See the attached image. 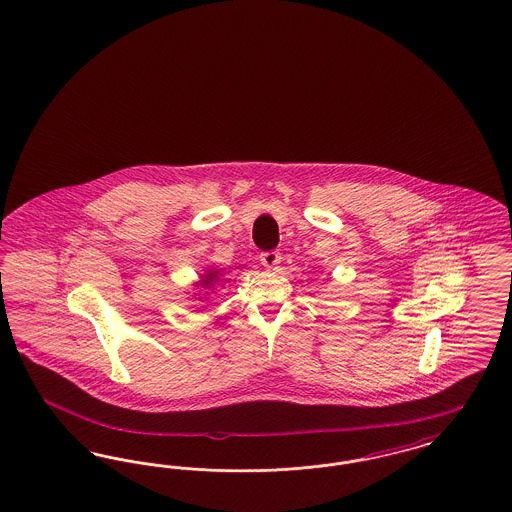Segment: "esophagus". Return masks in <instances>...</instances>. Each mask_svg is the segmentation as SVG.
I'll return each mask as SVG.
<instances>
[{
    "label": "esophagus",
    "mask_w": 512,
    "mask_h": 512,
    "mask_svg": "<svg viewBox=\"0 0 512 512\" xmlns=\"http://www.w3.org/2000/svg\"><path fill=\"white\" fill-rule=\"evenodd\" d=\"M280 261H282V255L278 251H265V253H261V265L268 268V270L278 268Z\"/></svg>",
    "instance_id": "esophagus-1"
}]
</instances>
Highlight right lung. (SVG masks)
<instances>
[{"label":"right lung","instance_id":"right-lung-1","mask_svg":"<svg viewBox=\"0 0 512 512\" xmlns=\"http://www.w3.org/2000/svg\"><path fill=\"white\" fill-rule=\"evenodd\" d=\"M217 276H219V272H217V270H209L207 274L202 276V282H200V286L204 287V289L213 286V282H217Z\"/></svg>","mask_w":512,"mask_h":512}]
</instances>
